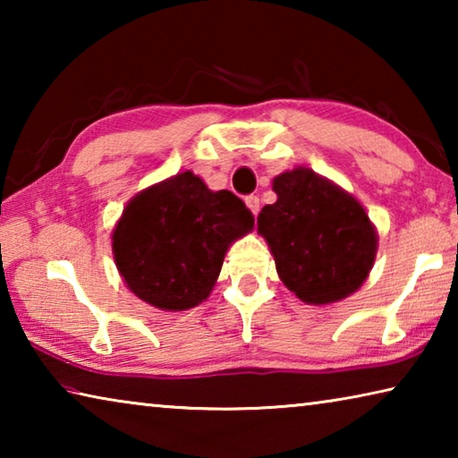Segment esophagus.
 Segmentation results:
<instances>
[{"instance_id":"1","label":"esophagus","mask_w":458,"mask_h":458,"mask_svg":"<svg viewBox=\"0 0 458 458\" xmlns=\"http://www.w3.org/2000/svg\"><path fill=\"white\" fill-rule=\"evenodd\" d=\"M246 206H248V210H250L254 216H257L259 210H260V199H259V196H248V198H246Z\"/></svg>"}]
</instances>
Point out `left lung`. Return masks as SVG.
Returning a JSON list of instances; mask_svg holds the SVG:
<instances>
[{
  "instance_id": "left-lung-1",
  "label": "left lung",
  "mask_w": 458,
  "mask_h": 458,
  "mask_svg": "<svg viewBox=\"0 0 458 458\" xmlns=\"http://www.w3.org/2000/svg\"><path fill=\"white\" fill-rule=\"evenodd\" d=\"M275 204L260 210L259 234L278 278L307 305H331L366 283L377 230L358 198L309 167L273 180Z\"/></svg>"
}]
</instances>
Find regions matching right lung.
Wrapping results in <instances>:
<instances>
[{
  "label": "right lung",
  "instance_id": "1",
  "mask_svg": "<svg viewBox=\"0 0 458 458\" xmlns=\"http://www.w3.org/2000/svg\"><path fill=\"white\" fill-rule=\"evenodd\" d=\"M252 228L242 199L182 172L127 201L113 230L114 265L147 305L188 311L210 297L230 244Z\"/></svg>",
  "mask_w": 458,
  "mask_h": 458
}]
</instances>
